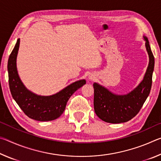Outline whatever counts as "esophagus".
Wrapping results in <instances>:
<instances>
[{"label": "esophagus", "instance_id": "obj_1", "mask_svg": "<svg viewBox=\"0 0 161 161\" xmlns=\"http://www.w3.org/2000/svg\"><path fill=\"white\" fill-rule=\"evenodd\" d=\"M89 79H91V80H92V77H90V78H89Z\"/></svg>", "mask_w": 161, "mask_h": 161}]
</instances>
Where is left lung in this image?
<instances>
[{
  "mask_svg": "<svg viewBox=\"0 0 161 161\" xmlns=\"http://www.w3.org/2000/svg\"><path fill=\"white\" fill-rule=\"evenodd\" d=\"M143 38L146 40L149 63L143 80L139 85L126 95H116L99 84H93L94 111L103 121L120 124L129 121L137 115L148 97L152 86L155 59L148 38L145 36Z\"/></svg>",
  "mask_w": 161,
  "mask_h": 161,
  "instance_id": "left-lung-1",
  "label": "left lung"
}]
</instances>
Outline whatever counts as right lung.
I'll use <instances>...</instances> for the list:
<instances>
[{
  "label": "right lung",
  "instance_id": "1",
  "mask_svg": "<svg viewBox=\"0 0 161 161\" xmlns=\"http://www.w3.org/2000/svg\"><path fill=\"white\" fill-rule=\"evenodd\" d=\"M19 46L20 39H18L8 62L9 87L13 98L25 115L32 119L47 121L59 118L70 97L86 84L85 80L75 81L52 96H39L32 93L24 86L18 74L16 59Z\"/></svg>",
  "mask_w": 161,
  "mask_h": 161
}]
</instances>
